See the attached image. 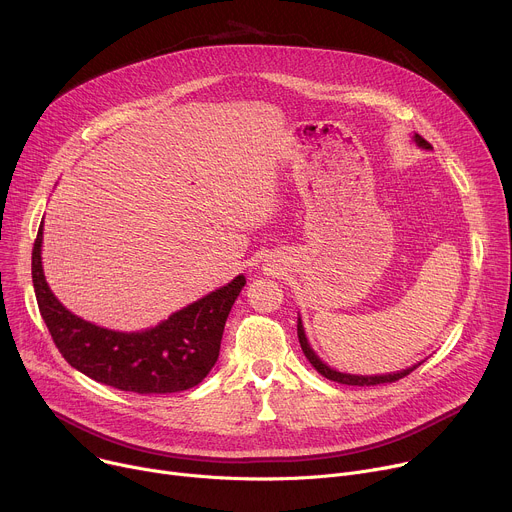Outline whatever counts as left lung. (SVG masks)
<instances>
[{"mask_svg":"<svg viewBox=\"0 0 512 512\" xmlns=\"http://www.w3.org/2000/svg\"><path fill=\"white\" fill-rule=\"evenodd\" d=\"M413 139V143L417 145L419 150H431V145L421 137V135H413L411 137ZM298 338H300V344H302V350H304V354H306V358L312 362V367L322 375V377H326V379H330V381H336V383H342V385H358V387H371V385H381V383H395V381H399V379H403V377H407L411 371H415L419 364L423 362H417V364H413V367H407V369H401V371H397V373H385V375H352V373H342V371H336V369H332L330 364H326L318 354H316V350L312 348V344H310V340H308V336H306V328H304V322H302V316L298 314Z\"/></svg>","mask_w":512,"mask_h":512,"instance_id":"obj_1","label":"left lung"}]
</instances>
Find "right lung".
Returning <instances> with one entry per match:
<instances>
[{"label":"right lung","mask_w":512,"mask_h":512,"mask_svg":"<svg viewBox=\"0 0 512 512\" xmlns=\"http://www.w3.org/2000/svg\"><path fill=\"white\" fill-rule=\"evenodd\" d=\"M44 223L32 251V283L40 314L72 369L89 379L139 395L180 393L196 387L214 367L225 322L245 287L237 275L160 324L119 332L72 314L52 294L42 267Z\"/></svg>","instance_id":"1"}]
</instances>
